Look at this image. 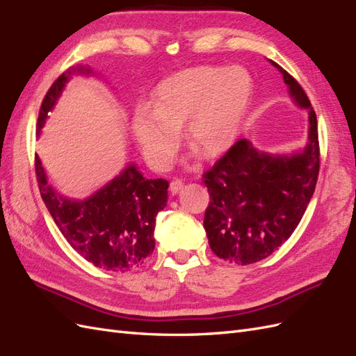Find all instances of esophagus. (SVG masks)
Listing matches in <instances>:
<instances>
[{
  "mask_svg": "<svg viewBox=\"0 0 356 356\" xmlns=\"http://www.w3.org/2000/svg\"><path fill=\"white\" fill-rule=\"evenodd\" d=\"M183 187H184L183 181H181V179H173L172 183H170V192H172L173 195H177Z\"/></svg>",
  "mask_w": 356,
  "mask_h": 356,
  "instance_id": "esophagus-1",
  "label": "esophagus"
}]
</instances>
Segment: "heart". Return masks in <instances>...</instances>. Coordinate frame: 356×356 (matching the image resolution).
I'll use <instances>...</instances> for the list:
<instances>
[{
    "instance_id": "b5f03b06",
    "label": "heart",
    "mask_w": 356,
    "mask_h": 356,
    "mask_svg": "<svg viewBox=\"0 0 356 356\" xmlns=\"http://www.w3.org/2000/svg\"><path fill=\"white\" fill-rule=\"evenodd\" d=\"M252 89L250 75L237 66H197L168 76L154 89L151 110L138 107L131 120L143 157L154 169L166 170L181 127L190 148L205 159L219 157L236 140Z\"/></svg>"
}]
</instances>
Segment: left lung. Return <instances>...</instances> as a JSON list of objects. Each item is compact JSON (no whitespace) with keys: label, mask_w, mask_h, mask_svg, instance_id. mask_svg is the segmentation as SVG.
<instances>
[{"label":"left lung","mask_w":356,"mask_h":356,"mask_svg":"<svg viewBox=\"0 0 356 356\" xmlns=\"http://www.w3.org/2000/svg\"><path fill=\"white\" fill-rule=\"evenodd\" d=\"M282 74L299 107L308 108V143L300 152H259L240 138L202 178L210 193L204 228L213 252L229 263L252 264L272 255L296 229L313 197L320 169L316 111L302 86Z\"/></svg>","instance_id":"8db88e82"}]
</instances>
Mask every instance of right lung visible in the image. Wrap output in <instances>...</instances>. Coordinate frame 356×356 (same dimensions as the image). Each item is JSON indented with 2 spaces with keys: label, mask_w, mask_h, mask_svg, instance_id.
<instances>
[{
  "label": "right lung",
  "mask_w": 356,
  "mask_h": 356,
  "mask_svg": "<svg viewBox=\"0 0 356 356\" xmlns=\"http://www.w3.org/2000/svg\"><path fill=\"white\" fill-rule=\"evenodd\" d=\"M89 74L90 69L78 66L63 72L48 89L38 118V136L48 118V111L62 95L72 74ZM34 168L51 218L75 252L95 267L108 272H128L140 267L155 248L154 228L157 213L166 207V179H148L129 164L84 201H71L60 196L48 184L45 170L38 155Z\"/></svg>",
  "instance_id": "1"
}]
</instances>
